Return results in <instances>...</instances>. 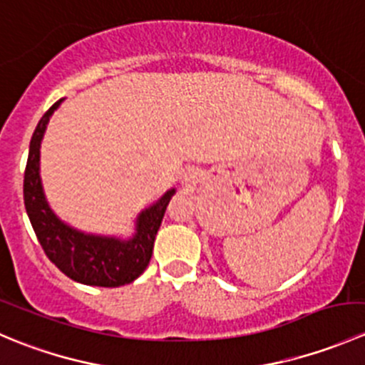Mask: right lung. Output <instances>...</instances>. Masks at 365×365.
Returning <instances> with one entry per match:
<instances>
[{
	"label": "right lung",
	"mask_w": 365,
	"mask_h": 365,
	"mask_svg": "<svg viewBox=\"0 0 365 365\" xmlns=\"http://www.w3.org/2000/svg\"><path fill=\"white\" fill-rule=\"evenodd\" d=\"M60 104L61 101H58L40 118L29 143L24 171V206L29 222L46 256L72 281L102 288L130 284L146 270L152 259L155 235L175 189L168 190L155 205L141 212L135 226L138 233L127 242L84 235L61 222L43 197L38 175L40 141L51 114Z\"/></svg>",
	"instance_id": "right-lung-1"
}]
</instances>
